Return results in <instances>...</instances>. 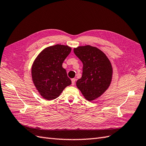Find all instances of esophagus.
<instances>
[{
	"label": "esophagus",
	"instance_id": "obj_1",
	"mask_svg": "<svg viewBox=\"0 0 146 146\" xmlns=\"http://www.w3.org/2000/svg\"><path fill=\"white\" fill-rule=\"evenodd\" d=\"M71 81H72V85L74 86L75 85V83H76V79L72 78V80H71Z\"/></svg>",
	"mask_w": 146,
	"mask_h": 146
}]
</instances>
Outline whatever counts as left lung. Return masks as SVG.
<instances>
[{
    "mask_svg": "<svg viewBox=\"0 0 146 146\" xmlns=\"http://www.w3.org/2000/svg\"><path fill=\"white\" fill-rule=\"evenodd\" d=\"M74 52L83 63L82 76L77 81V87L87 100H94L102 95L111 84V63L104 53L96 47L78 46L74 48Z\"/></svg>",
    "mask_w": 146,
    "mask_h": 146,
    "instance_id": "obj_1",
    "label": "left lung"
}]
</instances>
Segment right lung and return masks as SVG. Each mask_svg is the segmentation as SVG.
Wrapping results in <instances>:
<instances>
[{
  "instance_id": "add662e5",
  "label": "right lung",
  "mask_w": 146,
  "mask_h": 146,
  "mask_svg": "<svg viewBox=\"0 0 146 146\" xmlns=\"http://www.w3.org/2000/svg\"><path fill=\"white\" fill-rule=\"evenodd\" d=\"M67 45L56 44L43 49L33 61L32 77L34 85L42 98L52 100L59 97L71 80L62 66L71 52Z\"/></svg>"
}]
</instances>
